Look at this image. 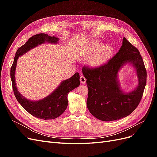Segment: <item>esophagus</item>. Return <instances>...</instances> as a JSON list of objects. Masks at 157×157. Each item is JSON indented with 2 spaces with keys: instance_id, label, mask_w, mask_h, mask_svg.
Instances as JSON below:
<instances>
[{
  "instance_id": "1",
  "label": "esophagus",
  "mask_w": 157,
  "mask_h": 157,
  "mask_svg": "<svg viewBox=\"0 0 157 157\" xmlns=\"http://www.w3.org/2000/svg\"><path fill=\"white\" fill-rule=\"evenodd\" d=\"M80 82H81L82 84H84L85 82H86V78L84 77V76L82 74H81V75H80Z\"/></svg>"
}]
</instances>
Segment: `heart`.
Listing matches in <instances>:
<instances>
[{"label": "heart", "instance_id": "heart-1", "mask_svg": "<svg viewBox=\"0 0 157 157\" xmlns=\"http://www.w3.org/2000/svg\"><path fill=\"white\" fill-rule=\"evenodd\" d=\"M101 45V42L95 41L88 46L87 55L91 56L89 59V63L92 67H99L105 63L112 54L113 48L111 45H105L103 47Z\"/></svg>", "mask_w": 157, "mask_h": 157}]
</instances>
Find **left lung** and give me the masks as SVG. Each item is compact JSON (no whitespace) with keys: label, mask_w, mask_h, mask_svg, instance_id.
<instances>
[{"label":"left lung","mask_w":157,"mask_h":157,"mask_svg":"<svg viewBox=\"0 0 157 157\" xmlns=\"http://www.w3.org/2000/svg\"><path fill=\"white\" fill-rule=\"evenodd\" d=\"M126 63L134 65L139 78V86L130 93L122 92L117 80L118 71ZM82 73L88 88L87 107L98 119L119 120L138 106L146 85L147 71L139 50L125 37L119 51L107 63L97 67L84 65Z\"/></svg>","instance_id":"obj_1"}]
</instances>
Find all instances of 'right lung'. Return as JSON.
<instances>
[{"instance_id":"1","label":"right lung","mask_w":157,"mask_h":157,"mask_svg":"<svg viewBox=\"0 0 157 157\" xmlns=\"http://www.w3.org/2000/svg\"><path fill=\"white\" fill-rule=\"evenodd\" d=\"M58 38L55 36H50L44 33L36 34L30 37L26 43L19 48L16 52L13 62L10 69V77L12 80L13 91L17 101L25 110L31 115L36 118L44 120L54 119L59 117L68 105L67 95L69 92L80 85V76L78 73H76L70 78L65 80L61 82L59 87L50 96L42 100L32 101L23 98L19 93L15 82V70L17 60L19 56H21L30 49L34 48L38 44L44 43L45 42L57 43Z\"/></svg>"}]
</instances>
